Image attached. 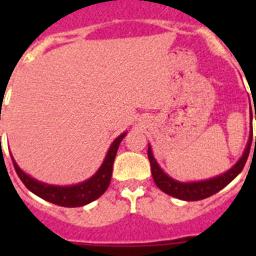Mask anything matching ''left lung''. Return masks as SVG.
I'll return each instance as SVG.
<instances>
[{"instance_id":"8db88e82","label":"left lung","mask_w":256,"mask_h":256,"mask_svg":"<svg viewBox=\"0 0 256 256\" xmlns=\"http://www.w3.org/2000/svg\"><path fill=\"white\" fill-rule=\"evenodd\" d=\"M255 120H256V112H255ZM251 140H252V134L250 136L248 144H247L244 154L240 160H238V164H235L234 168L224 172V174L219 175L216 178L208 179V180H202V182H191V183H182L178 180L171 179L168 175H166L162 171V168L158 166L156 160L152 156V148H148V156L150 164H152V174L154 178V182L158 186V188L166 192V194L174 196V198L182 199V200H200V199H206L211 195L216 194L218 191H220L223 187H226L236 175L243 170L244 164L247 162L248 154H250L251 148ZM255 144H256V136H255Z\"/></svg>"}]
</instances>
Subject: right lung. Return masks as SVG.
<instances>
[{
    "mask_svg": "<svg viewBox=\"0 0 256 256\" xmlns=\"http://www.w3.org/2000/svg\"><path fill=\"white\" fill-rule=\"evenodd\" d=\"M126 136V132L120 134L116 138L112 144L110 146L108 152V156L104 158V164L100 166V168L96 171V174L88 179L86 182H82L80 184L70 187H58V186H50V184H45V183L34 180L33 178H30L28 175L18 168L17 164L13 160L14 168L16 172L22 180V183L29 188L33 194L38 195L40 198L45 199L48 202L58 204L62 207H81L85 206L88 203L96 200L104 194V191L108 190L110 180H112V164L116 160V150L120 148V140H124V136Z\"/></svg>",
    "mask_w": 256,
    "mask_h": 256,
    "instance_id": "right-lung-1",
    "label": "right lung"
}]
</instances>
